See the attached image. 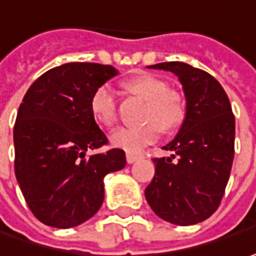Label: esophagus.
<instances>
[{
    "label": "esophagus",
    "instance_id": "34e87169",
    "mask_svg": "<svg viewBox=\"0 0 256 256\" xmlns=\"http://www.w3.org/2000/svg\"><path fill=\"white\" fill-rule=\"evenodd\" d=\"M139 159H140L139 154H134V153H130V152L126 154V160H128V163H130V164H132V163H134V162H138Z\"/></svg>",
    "mask_w": 256,
    "mask_h": 256
}]
</instances>
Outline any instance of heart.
<instances>
[{"label": "heart", "instance_id": "1", "mask_svg": "<svg viewBox=\"0 0 256 256\" xmlns=\"http://www.w3.org/2000/svg\"><path fill=\"white\" fill-rule=\"evenodd\" d=\"M122 87L146 102L143 110L144 123L134 128H117L112 133L110 143L130 153H138L159 140L162 132H172L186 118V103L178 90L168 88L162 78L148 72L128 77ZM90 113L100 126L112 128L117 120V103L110 87L96 88L90 97Z\"/></svg>", "mask_w": 256, "mask_h": 256}]
</instances>
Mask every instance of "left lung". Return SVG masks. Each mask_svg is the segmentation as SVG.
<instances>
[{
  "instance_id": "obj_1",
  "label": "left lung",
  "mask_w": 256,
  "mask_h": 256,
  "mask_svg": "<svg viewBox=\"0 0 256 256\" xmlns=\"http://www.w3.org/2000/svg\"><path fill=\"white\" fill-rule=\"evenodd\" d=\"M149 68L178 76L186 97V118L178 136L156 158L146 200L166 222L188 226L210 216L222 200L235 153V117L222 86L209 72L180 62ZM176 158V161H173Z\"/></svg>"
}]
</instances>
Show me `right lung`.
Returning <instances> with one entry per match:
<instances>
[{"instance_id": "add662e5", "label": "right lung", "mask_w": 256, "mask_h": 256, "mask_svg": "<svg viewBox=\"0 0 256 256\" xmlns=\"http://www.w3.org/2000/svg\"><path fill=\"white\" fill-rule=\"evenodd\" d=\"M117 76L112 66L67 62L31 84L14 126L16 178L34 216L52 228L88 220L104 199L103 179L122 170V149L87 156L108 143L90 113V97Z\"/></svg>"}]
</instances>
